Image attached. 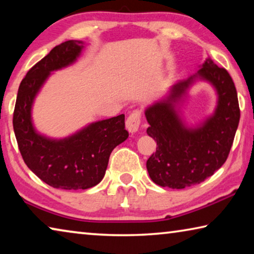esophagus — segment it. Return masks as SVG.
I'll return each mask as SVG.
<instances>
[{
	"mask_svg": "<svg viewBox=\"0 0 254 254\" xmlns=\"http://www.w3.org/2000/svg\"><path fill=\"white\" fill-rule=\"evenodd\" d=\"M140 124V112L138 110L132 111L126 120V128L130 134H134L138 130Z\"/></svg>",
	"mask_w": 254,
	"mask_h": 254,
	"instance_id": "esophagus-1",
	"label": "esophagus"
}]
</instances>
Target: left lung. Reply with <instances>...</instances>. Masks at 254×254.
I'll use <instances>...</instances> for the list:
<instances>
[{
  "label": "left lung",
  "instance_id": "obj_1",
  "mask_svg": "<svg viewBox=\"0 0 254 254\" xmlns=\"http://www.w3.org/2000/svg\"><path fill=\"white\" fill-rule=\"evenodd\" d=\"M200 81L212 85L216 107L198 124H187L182 107L189 89ZM147 135L157 151L146 161L150 178L169 189L200 184L224 165L240 123L237 93L227 70L208 57L194 75L178 80L144 110Z\"/></svg>",
  "mask_w": 254,
  "mask_h": 254
}]
</instances>
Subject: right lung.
Wrapping results in <instances>:
<instances>
[{"label":"right lung","mask_w":254,"mask_h":254,"mask_svg":"<svg viewBox=\"0 0 254 254\" xmlns=\"http://www.w3.org/2000/svg\"><path fill=\"white\" fill-rule=\"evenodd\" d=\"M83 41L57 45L27 72L18 89L13 130L27 167L46 184L61 190H87L102 181L112 150L128 138L125 115L87 124L65 137L42 134L33 122L38 93L52 72L75 64Z\"/></svg>","instance_id":"obj_1"}]
</instances>
